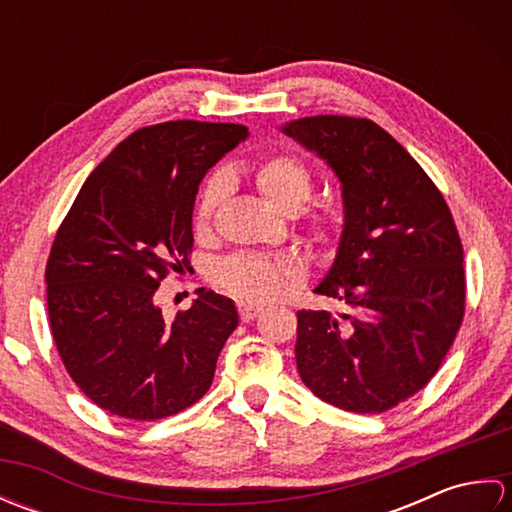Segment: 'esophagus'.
I'll list each match as a JSON object with an SVG mask.
<instances>
[{"mask_svg":"<svg viewBox=\"0 0 512 512\" xmlns=\"http://www.w3.org/2000/svg\"><path fill=\"white\" fill-rule=\"evenodd\" d=\"M259 312H262V308L250 306V303H239V319H242L244 323H248V321H253L255 317H259Z\"/></svg>","mask_w":512,"mask_h":512,"instance_id":"1","label":"esophagus"}]
</instances>
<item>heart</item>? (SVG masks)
Instances as JSON below:
<instances>
[{
	"instance_id": "b5f03b06",
	"label": "heart",
	"mask_w": 512,
	"mask_h": 512,
	"mask_svg": "<svg viewBox=\"0 0 512 512\" xmlns=\"http://www.w3.org/2000/svg\"><path fill=\"white\" fill-rule=\"evenodd\" d=\"M257 187L264 198L284 213H297L310 200L314 178L310 167L292 154H277L266 158L257 169ZM231 191V173L215 171L206 180L195 206V226L206 228L215 211ZM314 231L321 239H330L332 224L328 220H314ZM217 284L246 303H268L295 288L303 279V268L295 257L277 255H235L217 266Z\"/></svg>"
}]
</instances>
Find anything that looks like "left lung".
Here are the masks:
<instances>
[{
	"instance_id": "left-lung-1",
	"label": "left lung",
	"mask_w": 512,
	"mask_h": 512,
	"mask_svg": "<svg viewBox=\"0 0 512 512\" xmlns=\"http://www.w3.org/2000/svg\"><path fill=\"white\" fill-rule=\"evenodd\" d=\"M281 132L341 182L343 231L317 295L345 312H297V369L314 396L380 413L429 383L464 317L462 242L436 184L367 118L308 116Z\"/></svg>"
}]
</instances>
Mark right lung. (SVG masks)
<instances>
[{
	"label": "right lung",
	"mask_w": 512,
	"mask_h": 512,
	"mask_svg": "<svg viewBox=\"0 0 512 512\" xmlns=\"http://www.w3.org/2000/svg\"><path fill=\"white\" fill-rule=\"evenodd\" d=\"M244 125L169 121L127 136L90 178L48 257V314L68 374L94 405L158 420L198 402L237 328L231 299L198 288L167 321L156 290L193 248V204Z\"/></svg>",
	"instance_id": "1"
}]
</instances>
